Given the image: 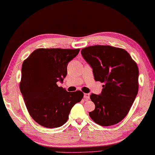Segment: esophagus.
Returning a JSON list of instances; mask_svg holds the SVG:
<instances>
[{
	"instance_id": "esophagus-1",
	"label": "esophagus",
	"mask_w": 155,
	"mask_h": 155,
	"mask_svg": "<svg viewBox=\"0 0 155 155\" xmlns=\"http://www.w3.org/2000/svg\"><path fill=\"white\" fill-rule=\"evenodd\" d=\"M84 98L86 100L90 99V94H84Z\"/></svg>"
}]
</instances>
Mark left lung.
Listing matches in <instances>:
<instances>
[{
  "label": "left lung",
  "mask_w": 155,
  "mask_h": 155,
  "mask_svg": "<svg viewBox=\"0 0 155 155\" xmlns=\"http://www.w3.org/2000/svg\"><path fill=\"white\" fill-rule=\"evenodd\" d=\"M81 55L92 68L94 80L103 85L100 95L90 99L95 110L89 113L96 124H118L127 115L138 90V68L126 50L109 45H94L81 49Z\"/></svg>",
  "instance_id": "obj_1"
}]
</instances>
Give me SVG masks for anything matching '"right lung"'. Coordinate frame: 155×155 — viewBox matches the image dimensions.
<instances>
[{
	"mask_svg": "<svg viewBox=\"0 0 155 155\" xmlns=\"http://www.w3.org/2000/svg\"><path fill=\"white\" fill-rule=\"evenodd\" d=\"M80 49H37L23 61L20 90L35 121L45 128H58L67 122L71 110L83 98L81 91L69 92L59 87L68 74V63Z\"/></svg>",
	"mask_w": 155,
	"mask_h": 155,
	"instance_id": "add662e5",
	"label": "right lung"
}]
</instances>
